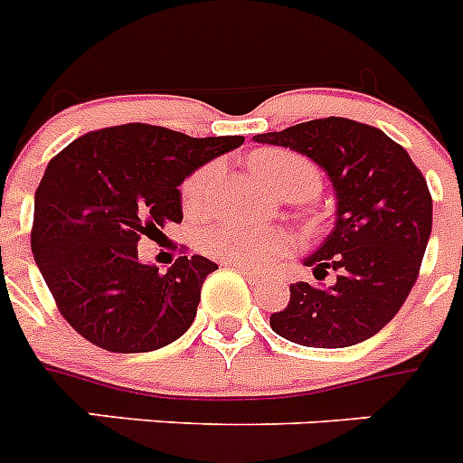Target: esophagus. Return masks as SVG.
Instances as JSON below:
<instances>
[{
	"mask_svg": "<svg viewBox=\"0 0 463 463\" xmlns=\"http://www.w3.org/2000/svg\"><path fill=\"white\" fill-rule=\"evenodd\" d=\"M228 265H231V268H235V270L244 272V275H247V277H249V279H251V281H260V279H268V275H265V272L256 270V268H251V265H242V263H228Z\"/></svg>",
	"mask_w": 463,
	"mask_h": 463,
	"instance_id": "esophagus-1",
	"label": "esophagus"
}]
</instances>
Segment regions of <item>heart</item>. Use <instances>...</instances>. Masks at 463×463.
<instances>
[{
  "label": "heart",
  "mask_w": 463,
  "mask_h": 463,
  "mask_svg": "<svg viewBox=\"0 0 463 463\" xmlns=\"http://www.w3.org/2000/svg\"><path fill=\"white\" fill-rule=\"evenodd\" d=\"M249 167L263 179L272 191L279 195H298L309 198L315 195L321 184V175L317 165L305 156L293 154L287 148H259L249 156ZM214 182V167H200L182 184V207L188 216L204 212ZM203 251L212 259L226 260V263L263 265L270 263L288 247L284 232L275 228L244 226V223H216L209 228L200 240Z\"/></svg>",
  "instance_id": "b5f03b06"
}]
</instances>
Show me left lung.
Listing matches in <instances>:
<instances>
[{"instance_id": "left-lung-1", "label": "left lung", "mask_w": 463, "mask_h": 463, "mask_svg": "<svg viewBox=\"0 0 463 463\" xmlns=\"http://www.w3.org/2000/svg\"><path fill=\"white\" fill-rule=\"evenodd\" d=\"M254 142L287 146L326 170L337 198L335 228L305 265L328 287L296 281L270 317L277 335L303 347L364 343L387 326L415 287L431 235L433 203L401 144L359 120L328 116Z\"/></svg>"}]
</instances>
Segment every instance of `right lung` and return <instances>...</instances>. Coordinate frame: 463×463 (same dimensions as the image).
Instances as JSON below:
<instances>
[{
  "label": "right lung",
  "instance_id": "add662e5",
  "mask_svg": "<svg viewBox=\"0 0 463 463\" xmlns=\"http://www.w3.org/2000/svg\"><path fill=\"white\" fill-rule=\"evenodd\" d=\"M242 142L126 123L88 132L51 158L34 193L32 254L79 335L107 352L137 354L191 328L203 281L219 265L179 256L160 275L139 263L137 242L182 223L184 179Z\"/></svg>",
  "mask_w": 463,
  "mask_h": 463
}]
</instances>
